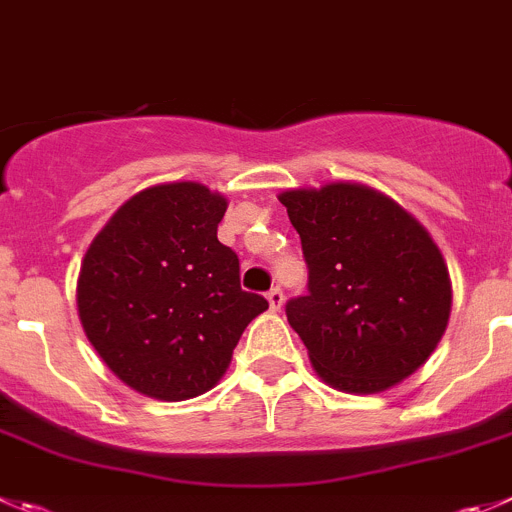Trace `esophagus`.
I'll return each mask as SVG.
<instances>
[{
  "mask_svg": "<svg viewBox=\"0 0 512 512\" xmlns=\"http://www.w3.org/2000/svg\"><path fill=\"white\" fill-rule=\"evenodd\" d=\"M266 299H269V306L274 311H279L281 306H284V291L279 289V286H274V289L269 291V294H266Z\"/></svg>",
  "mask_w": 512,
  "mask_h": 512,
  "instance_id": "esophagus-1",
  "label": "esophagus"
}]
</instances>
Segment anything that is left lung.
I'll use <instances>...</instances> for the list:
<instances>
[{"label": "left lung", "instance_id": "1", "mask_svg": "<svg viewBox=\"0 0 512 512\" xmlns=\"http://www.w3.org/2000/svg\"><path fill=\"white\" fill-rule=\"evenodd\" d=\"M301 238L306 294L286 316L316 372L344 392L372 394L420 369L450 319V276L425 228L357 183L286 191Z\"/></svg>", "mask_w": 512, "mask_h": 512}]
</instances>
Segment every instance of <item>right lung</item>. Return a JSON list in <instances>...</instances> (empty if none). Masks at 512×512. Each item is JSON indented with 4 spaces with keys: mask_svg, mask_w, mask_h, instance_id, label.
Instances as JSON below:
<instances>
[{
    "mask_svg": "<svg viewBox=\"0 0 512 512\" xmlns=\"http://www.w3.org/2000/svg\"><path fill=\"white\" fill-rule=\"evenodd\" d=\"M226 198L198 183L140 191L90 243L77 281L87 339L138 392L180 402L226 372L248 321L269 309L241 289L218 241Z\"/></svg>",
    "mask_w": 512,
    "mask_h": 512,
    "instance_id": "add662e5",
    "label": "right lung"
}]
</instances>
